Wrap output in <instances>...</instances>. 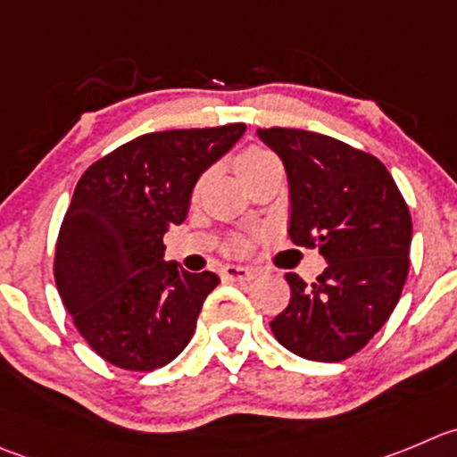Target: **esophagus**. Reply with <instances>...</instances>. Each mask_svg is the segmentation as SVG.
I'll return each instance as SVG.
<instances>
[{
    "mask_svg": "<svg viewBox=\"0 0 457 457\" xmlns=\"http://www.w3.org/2000/svg\"><path fill=\"white\" fill-rule=\"evenodd\" d=\"M221 276L226 280H251V278L258 276V271L253 267H245V264H228V267H224Z\"/></svg>",
    "mask_w": 457,
    "mask_h": 457,
    "instance_id": "1",
    "label": "esophagus"
}]
</instances>
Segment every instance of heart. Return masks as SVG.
Masks as SVG:
<instances>
[{
    "mask_svg": "<svg viewBox=\"0 0 457 457\" xmlns=\"http://www.w3.org/2000/svg\"><path fill=\"white\" fill-rule=\"evenodd\" d=\"M269 159H276V156L271 154V152L262 150V147H249V150L240 152V154L236 156V170L237 175H246L249 170H253V168H258L260 163H264V161ZM240 246H245V242L237 240L236 242V249H240Z\"/></svg>",
    "mask_w": 457,
    "mask_h": 457,
    "instance_id": "heart-1",
    "label": "heart"
}]
</instances>
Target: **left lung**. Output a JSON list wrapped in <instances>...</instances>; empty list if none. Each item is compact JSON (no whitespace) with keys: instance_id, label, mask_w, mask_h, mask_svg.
Returning <instances> with one entry per match:
<instances>
[{"instance_id":"obj_1","label":"left lung","mask_w":457,"mask_h":457,"mask_svg":"<svg viewBox=\"0 0 457 457\" xmlns=\"http://www.w3.org/2000/svg\"><path fill=\"white\" fill-rule=\"evenodd\" d=\"M285 163L294 245L328 267L312 287L287 273L289 305L271 320L282 345L312 361H343L388 320L408 276L412 224L377 156L305 129H258Z\"/></svg>"}]
</instances>
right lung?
Returning <instances> with one entry per match:
<instances>
[{"mask_svg":"<svg viewBox=\"0 0 457 457\" xmlns=\"http://www.w3.org/2000/svg\"><path fill=\"white\" fill-rule=\"evenodd\" d=\"M245 132L233 123L143 134L80 177L55 246V285L105 361L156 370L193 338L220 278L166 262L163 236L186 220L199 177Z\"/></svg>","mask_w":457,"mask_h":457,"instance_id":"1","label":"right lung"}]
</instances>
